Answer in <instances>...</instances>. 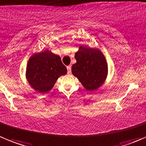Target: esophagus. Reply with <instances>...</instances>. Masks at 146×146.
<instances>
[{"instance_id":"1","label":"esophagus","mask_w":146,"mask_h":146,"mask_svg":"<svg viewBox=\"0 0 146 146\" xmlns=\"http://www.w3.org/2000/svg\"><path fill=\"white\" fill-rule=\"evenodd\" d=\"M67 70H68V73H71V66L70 65L67 66Z\"/></svg>"}]
</instances>
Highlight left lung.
Wrapping results in <instances>:
<instances>
[{
    "label": "left lung",
    "instance_id": "obj_1",
    "mask_svg": "<svg viewBox=\"0 0 146 146\" xmlns=\"http://www.w3.org/2000/svg\"><path fill=\"white\" fill-rule=\"evenodd\" d=\"M75 59L76 63L72 66V73L86 89L95 90L104 84L108 68L105 57L100 50L81 46L76 52Z\"/></svg>",
    "mask_w": 146,
    "mask_h": 146
}]
</instances>
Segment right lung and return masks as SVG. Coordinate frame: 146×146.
<instances>
[{"instance_id":"obj_1","label":"right lung","mask_w":146,"mask_h":146,"mask_svg":"<svg viewBox=\"0 0 146 146\" xmlns=\"http://www.w3.org/2000/svg\"><path fill=\"white\" fill-rule=\"evenodd\" d=\"M66 73V67L62 64L60 57L45 50L30 58L26 76L34 89L39 93H46L52 88L60 76Z\"/></svg>"}]
</instances>
